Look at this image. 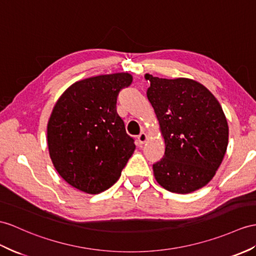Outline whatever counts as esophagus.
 <instances>
[{
    "instance_id": "esophagus-1",
    "label": "esophagus",
    "mask_w": 256,
    "mask_h": 256,
    "mask_svg": "<svg viewBox=\"0 0 256 256\" xmlns=\"http://www.w3.org/2000/svg\"><path fill=\"white\" fill-rule=\"evenodd\" d=\"M146 140H148V136H146V134H144V132H141V134L138 136V141H139L140 144H144V143L146 142Z\"/></svg>"
}]
</instances>
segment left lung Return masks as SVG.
<instances>
[{
	"label": "left lung",
	"mask_w": 256,
	"mask_h": 256,
	"mask_svg": "<svg viewBox=\"0 0 256 256\" xmlns=\"http://www.w3.org/2000/svg\"><path fill=\"white\" fill-rule=\"evenodd\" d=\"M146 96L165 140L164 158L153 164L156 182L168 191L190 193L206 186L228 146V124L216 98L196 81L146 74Z\"/></svg>",
	"instance_id": "8db88e82"
}]
</instances>
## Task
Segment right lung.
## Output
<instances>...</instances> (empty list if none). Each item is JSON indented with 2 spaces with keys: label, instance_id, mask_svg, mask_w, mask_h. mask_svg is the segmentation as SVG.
<instances>
[{
  "label": "right lung",
  "instance_id": "right-lung-1",
  "mask_svg": "<svg viewBox=\"0 0 256 256\" xmlns=\"http://www.w3.org/2000/svg\"><path fill=\"white\" fill-rule=\"evenodd\" d=\"M132 82L128 72L86 78L56 102L48 122V146L55 170L67 184L96 194L110 188L134 151L117 114L120 91Z\"/></svg>",
  "mask_w": 256,
  "mask_h": 256
}]
</instances>
